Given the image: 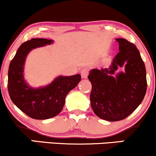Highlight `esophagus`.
I'll list each match as a JSON object with an SVG mask.
<instances>
[{
  "instance_id": "esophagus-1",
  "label": "esophagus",
  "mask_w": 156,
  "mask_h": 156,
  "mask_svg": "<svg viewBox=\"0 0 156 156\" xmlns=\"http://www.w3.org/2000/svg\"><path fill=\"white\" fill-rule=\"evenodd\" d=\"M80 75H81L82 78H87L89 75L88 68H83V69H81V71H80Z\"/></svg>"
}]
</instances>
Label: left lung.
<instances>
[{
	"instance_id": "1",
	"label": "left lung",
	"mask_w": 156,
	"mask_h": 156,
	"mask_svg": "<svg viewBox=\"0 0 156 156\" xmlns=\"http://www.w3.org/2000/svg\"><path fill=\"white\" fill-rule=\"evenodd\" d=\"M119 51L108 68L93 69L88 78L93 112L101 119L115 122L124 119L141 104L147 91L146 69L140 53L125 39H116ZM125 64V72L114 73Z\"/></svg>"
}]
</instances>
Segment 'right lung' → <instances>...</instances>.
Listing matches in <instances>:
<instances>
[{"label": "right lung", "mask_w": 156, "mask_h": 156, "mask_svg": "<svg viewBox=\"0 0 156 156\" xmlns=\"http://www.w3.org/2000/svg\"><path fill=\"white\" fill-rule=\"evenodd\" d=\"M53 40L31 39L20 46L11 61L8 72V91L10 98L17 108L35 119L54 117L62 112L65 98L79 83L81 77L58 76L44 87L34 89L29 87L24 79V64L28 53L34 48L51 44Z\"/></svg>", "instance_id": "1"}]
</instances>
